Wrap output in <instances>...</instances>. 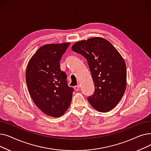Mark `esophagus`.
Segmentation results:
<instances>
[{
	"label": "esophagus",
	"instance_id": "1",
	"mask_svg": "<svg viewBox=\"0 0 151 151\" xmlns=\"http://www.w3.org/2000/svg\"><path fill=\"white\" fill-rule=\"evenodd\" d=\"M74 89H75V91H79L80 90V86L79 85H78V86H75V87H74Z\"/></svg>",
	"mask_w": 151,
	"mask_h": 151
}]
</instances>
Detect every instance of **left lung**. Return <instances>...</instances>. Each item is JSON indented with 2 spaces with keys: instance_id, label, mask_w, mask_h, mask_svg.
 Masks as SVG:
<instances>
[{
  "instance_id": "left-lung-1",
  "label": "left lung",
  "mask_w": 151,
  "mask_h": 151,
  "mask_svg": "<svg viewBox=\"0 0 151 151\" xmlns=\"http://www.w3.org/2000/svg\"><path fill=\"white\" fill-rule=\"evenodd\" d=\"M71 50L87 59L95 85L88 100L98 111L113 109L123 97L127 87L124 59L116 47L102 37H92L75 43Z\"/></svg>"
}]
</instances>
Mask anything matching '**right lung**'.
Wrapping results in <instances>:
<instances>
[{
  "label": "right lung",
  "instance_id": "obj_1",
  "mask_svg": "<svg viewBox=\"0 0 151 151\" xmlns=\"http://www.w3.org/2000/svg\"><path fill=\"white\" fill-rule=\"evenodd\" d=\"M70 43L41 46L29 60L26 80L35 105L45 114L59 117L70 106L73 89L69 87L67 75L60 68L62 55Z\"/></svg>",
  "mask_w": 151,
  "mask_h": 151
}]
</instances>
